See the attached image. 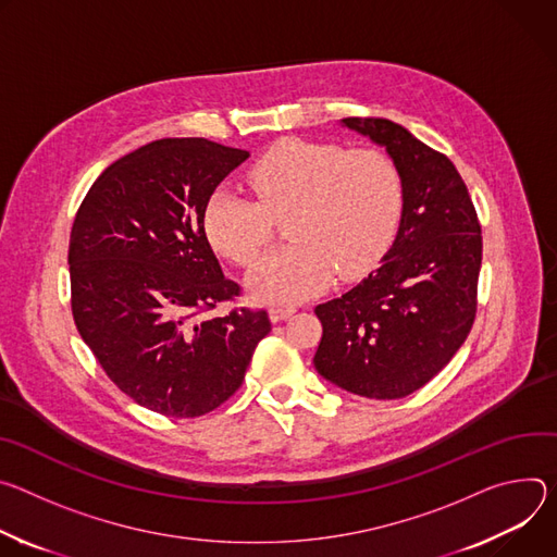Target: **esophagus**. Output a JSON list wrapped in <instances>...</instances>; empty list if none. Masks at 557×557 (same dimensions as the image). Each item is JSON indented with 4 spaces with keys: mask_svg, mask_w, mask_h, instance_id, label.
I'll use <instances>...</instances> for the list:
<instances>
[{
    "mask_svg": "<svg viewBox=\"0 0 557 557\" xmlns=\"http://www.w3.org/2000/svg\"><path fill=\"white\" fill-rule=\"evenodd\" d=\"M294 312H296L294 307H272V310H270V321H272V323L285 321V319H289Z\"/></svg>",
    "mask_w": 557,
    "mask_h": 557,
    "instance_id": "1",
    "label": "esophagus"
}]
</instances>
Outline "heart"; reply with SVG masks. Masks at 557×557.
I'll use <instances>...</instances> for the list:
<instances>
[{
	"mask_svg": "<svg viewBox=\"0 0 557 557\" xmlns=\"http://www.w3.org/2000/svg\"><path fill=\"white\" fill-rule=\"evenodd\" d=\"M257 195L216 190L206 208L214 250L252 265L285 219L292 238L261 259L247 285L263 302H298L325 289L334 274L349 281L372 268L394 236L403 183L396 163L372 148L285 139L247 172Z\"/></svg>",
	"mask_w": 557,
	"mask_h": 557,
	"instance_id": "obj_1",
	"label": "heart"
}]
</instances>
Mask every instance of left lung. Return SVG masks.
Returning <instances> with one entry per match:
<instances>
[{
	"label": "left lung",
	"mask_w": 557,
	"mask_h": 557,
	"mask_svg": "<svg viewBox=\"0 0 557 557\" xmlns=\"http://www.w3.org/2000/svg\"><path fill=\"white\" fill-rule=\"evenodd\" d=\"M343 126L385 146L403 183L398 234L381 265L341 298L317 307L314 367L356 396L413 394L454 358L478 307L482 236L456 165L389 119Z\"/></svg>",
	"instance_id": "8db88e82"
}]
</instances>
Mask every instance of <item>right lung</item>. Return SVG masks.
Wrapping results in <instances>:
<instances>
[{"instance_id": "1", "label": "right lung", "mask_w": 557, "mask_h": 557, "mask_svg": "<svg viewBox=\"0 0 557 557\" xmlns=\"http://www.w3.org/2000/svg\"><path fill=\"white\" fill-rule=\"evenodd\" d=\"M247 157L195 137L152 141L101 172L73 223L75 325L108 379L168 418L223 405L272 330L265 310L208 317L240 287L212 252L206 208Z\"/></svg>"}]
</instances>
